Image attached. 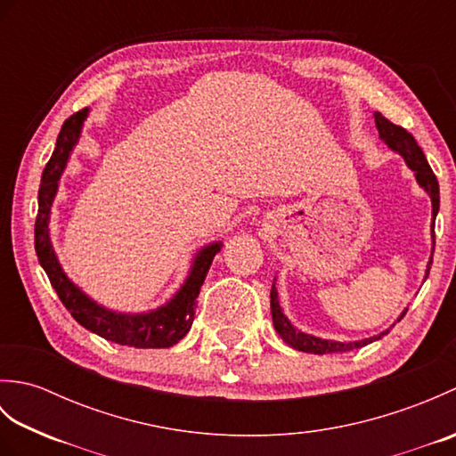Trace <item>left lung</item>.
Listing matches in <instances>:
<instances>
[{"mask_svg": "<svg viewBox=\"0 0 456 456\" xmlns=\"http://www.w3.org/2000/svg\"><path fill=\"white\" fill-rule=\"evenodd\" d=\"M374 121H376V127L378 133H380V139L388 144V147L395 152H400L405 164L415 172V178H418L419 186L429 193L431 198V206H433V225H431V233H433V250H435V217H437V211H439V182L437 176H435L428 159H425L423 151L419 149V144L415 142L413 134L405 131L400 125L392 123L390 119H386L382 113H374ZM433 265V260H429L428 265V273H425V278L429 274V268ZM270 312H273V322H274V329L276 333L284 338V343H288L296 351H302V353H314V354H325V353H346V351H353V348H361L368 343L378 341V338H382L388 331H384L376 337L370 338H362V341H354V343H338V341H327V338H317L314 335H307L302 333L299 329H296L292 323L288 322V317L282 314V307H280L278 302V289L273 284V289H270ZM408 312V309H405ZM405 312L402 314V317L405 315ZM400 317V319H402ZM398 319V322H400Z\"/></svg>", "mask_w": 456, "mask_h": 456, "instance_id": "8db88e82", "label": "left lung"}]
</instances>
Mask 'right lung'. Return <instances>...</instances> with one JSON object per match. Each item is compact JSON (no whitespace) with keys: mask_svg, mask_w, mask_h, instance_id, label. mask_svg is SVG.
Here are the masks:
<instances>
[{"mask_svg":"<svg viewBox=\"0 0 456 456\" xmlns=\"http://www.w3.org/2000/svg\"><path fill=\"white\" fill-rule=\"evenodd\" d=\"M86 118H88V110H82L64 121L61 133H58L53 157L43 170L41 186H38V213L35 221V250L38 263L45 268L64 307L88 331L118 345H127L134 348H168L176 345L190 331L198 305L196 297L200 296V288L203 280H206L213 256L221 250V243L203 247L196 258H193L191 273L178 289V294L167 305L149 314L111 312V309L95 304L78 286H74L66 278L56 260L51 237H48V219H51V208L58 190V180H61V174L66 168L68 159H70L74 144L78 142Z\"/></svg>","mask_w":456,"mask_h":456,"instance_id":"1","label":"right lung"}]
</instances>
